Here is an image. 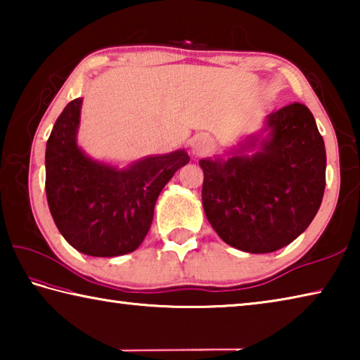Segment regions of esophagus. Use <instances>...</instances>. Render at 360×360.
Wrapping results in <instances>:
<instances>
[{
	"mask_svg": "<svg viewBox=\"0 0 360 360\" xmlns=\"http://www.w3.org/2000/svg\"><path fill=\"white\" fill-rule=\"evenodd\" d=\"M191 149H192V154L195 157H202L205 154H208L211 150V141L206 136H195L191 143Z\"/></svg>",
	"mask_w": 360,
	"mask_h": 360,
	"instance_id": "1",
	"label": "esophagus"
}]
</instances>
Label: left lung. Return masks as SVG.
<instances>
[{"label":"left lung","mask_w":360,"mask_h":360,"mask_svg":"<svg viewBox=\"0 0 360 360\" xmlns=\"http://www.w3.org/2000/svg\"><path fill=\"white\" fill-rule=\"evenodd\" d=\"M198 163L206 219L245 252L288 246L308 229L324 197V139L302 103L268 114L259 131Z\"/></svg>","instance_id":"obj_1"}]
</instances>
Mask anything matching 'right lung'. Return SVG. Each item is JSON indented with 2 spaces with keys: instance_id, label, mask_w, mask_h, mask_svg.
<instances>
[{
  "instance_id": "obj_1",
  "label": "right lung",
  "mask_w": 360,
  "mask_h": 360,
  "mask_svg": "<svg viewBox=\"0 0 360 360\" xmlns=\"http://www.w3.org/2000/svg\"><path fill=\"white\" fill-rule=\"evenodd\" d=\"M82 98L70 101L46 146V193L63 238L92 257L133 252L150 229L162 188L191 160L184 149L148 155L124 168L79 148Z\"/></svg>"
}]
</instances>
